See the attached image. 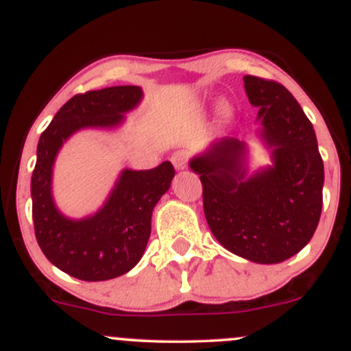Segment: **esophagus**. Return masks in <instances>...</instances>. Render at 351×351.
Instances as JSON below:
<instances>
[{
	"label": "esophagus",
	"instance_id": "obj_1",
	"mask_svg": "<svg viewBox=\"0 0 351 351\" xmlns=\"http://www.w3.org/2000/svg\"><path fill=\"white\" fill-rule=\"evenodd\" d=\"M172 164H174V167L177 171H184L187 165V152L186 151H176L174 154L171 157Z\"/></svg>",
	"mask_w": 351,
	"mask_h": 351
}]
</instances>
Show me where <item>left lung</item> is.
<instances>
[{
  "mask_svg": "<svg viewBox=\"0 0 351 351\" xmlns=\"http://www.w3.org/2000/svg\"><path fill=\"white\" fill-rule=\"evenodd\" d=\"M258 109L257 137L270 164L250 172L243 139L220 137L189 160L204 187V212L214 237L228 252L255 263H280L313 237L322 214L324 160L313 125L289 89L245 76Z\"/></svg>",
  "mask_w": 351,
  "mask_h": 351,
  "instance_id": "left-lung-1",
  "label": "left lung"
}]
</instances>
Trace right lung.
Instances as JSON below:
<instances>
[{
    "label": "right lung",
    "mask_w": 351,
    "mask_h": 351,
    "mask_svg": "<svg viewBox=\"0 0 351 351\" xmlns=\"http://www.w3.org/2000/svg\"><path fill=\"white\" fill-rule=\"evenodd\" d=\"M139 86H112L77 94L41 134L31 177L34 234L46 258L74 278L102 282L121 277L143 258L151 237L152 210L171 187L169 160L149 171L123 169L108 199L94 214L68 217L53 195V171L69 137L84 129L116 131L143 101Z\"/></svg>",
    "instance_id": "right-lung-1"
}]
</instances>
